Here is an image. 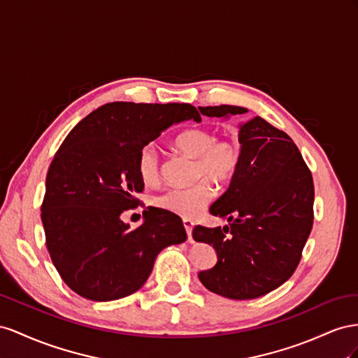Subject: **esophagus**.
Returning a JSON list of instances; mask_svg holds the SVG:
<instances>
[{
    "instance_id": "obj_1",
    "label": "esophagus",
    "mask_w": 358,
    "mask_h": 358,
    "mask_svg": "<svg viewBox=\"0 0 358 358\" xmlns=\"http://www.w3.org/2000/svg\"><path fill=\"white\" fill-rule=\"evenodd\" d=\"M182 224H185V229L189 240H192V229H193V222L190 219H182Z\"/></svg>"
}]
</instances>
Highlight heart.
I'll use <instances>...</instances> for the list:
<instances>
[{
	"label": "heart",
	"mask_w": 358,
	"mask_h": 358,
	"mask_svg": "<svg viewBox=\"0 0 358 358\" xmlns=\"http://www.w3.org/2000/svg\"><path fill=\"white\" fill-rule=\"evenodd\" d=\"M176 147L185 155L196 159V177H207L224 185L231 181L240 168L241 147L236 139H217L210 129H189L176 138ZM138 173L141 180L152 185L160 177L157 150L152 144L142 147L138 155ZM214 196V189L208 180H201L187 187H169L152 198L157 208L193 217L207 207Z\"/></svg>",
	"instance_id": "heart-1"
}]
</instances>
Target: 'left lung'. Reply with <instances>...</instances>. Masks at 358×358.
Masks as SVG:
<instances>
[{
	"label": "left lung",
	"mask_w": 358,
	"mask_h": 358,
	"mask_svg": "<svg viewBox=\"0 0 358 358\" xmlns=\"http://www.w3.org/2000/svg\"><path fill=\"white\" fill-rule=\"evenodd\" d=\"M206 117L246 114L241 106H206ZM240 168L228 190L213 202L223 229L195 227L192 236L217 253L199 271L203 287L232 300H250L287 282L301 258L313 224V180L294 141L261 117L238 124Z\"/></svg>",
	"instance_id": "obj_1"
}]
</instances>
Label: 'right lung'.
<instances>
[{
	"label": "right lung",
	"mask_w": 358,
	"mask_h": 358,
	"mask_svg": "<svg viewBox=\"0 0 358 358\" xmlns=\"http://www.w3.org/2000/svg\"><path fill=\"white\" fill-rule=\"evenodd\" d=\"M199 122L189 103L112 101L71 129L50 163L42 203L46 246L61 279L80 297L112 301L136 292L157 255L186 241L177 214L156 207L131 229L121 213L136 207L144 181L142 147L181 121Z\"/></svg>",
	"instance_id": "add662e5"
}]
</instances>
